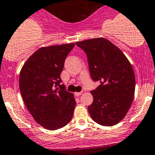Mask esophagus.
I'll return each instance as SVG.
<instances>
[{
    "instance_id": "obj_1",
    "label": "esophagus",
    "mask_w": 155,
    "mask_h": 155,
    "mask_svg": "<svg viewBox=\"0 0 155 155\" xmlns=\"http://www.w3.org/2000/svg\"><path fill=\"white\" fill-rule=\"evenodd\" d=\"M83 94V91H80V92H75V96H80Z\"/></svg>"
}]
</instances>
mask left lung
I'll return each mask as SVG.
<instances>
[{"instance_id":"8db88e82","label":"left lung","mask_w":155,"mask_h":155,"mask_svg":"<svg viewBox=\"0 0 155 155\" xmlns=\"http://www.w3.org/2000/svg\"><path fill=\"white\" fill-rule=\"evenodd\" d=\"M75 44L86 52L92 80L100 82L91 91L93 103L88 106L89 114L99 125H115L126 116L134 99L135 77L130 61L119 48L103 37Z\"/></svg>"}]
</instances>
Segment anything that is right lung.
<instances>
[{
  "label": "right lung",
  "instance_id": "1",
  "mask_svg": "<svg viewBox=\"0 0 155 155\" xmlns=\"http://www.w3.org/2000/svg\"><path fill=\"white\" fill-rule=\"evenodd\" d=\"M75 44L43 47L21 68L19 85L24 103L37 123L48 130L64 127L71 121L75 107L72 93L60 84L67 56Z\"/></svg>",
  "mask_w": 155,
  "mask_h": 155
}]
</instances>
